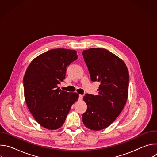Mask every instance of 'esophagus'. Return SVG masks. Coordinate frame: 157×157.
<instances>
[{
	"instance_id": "1",
	"label": "esophagus",
	"mask_w": 157,
	"mask_h": 157,
	"mask_svg": "<svg viewBox=\"0 0 157 157\" xmlns=\"http://www.w3.org/2000/svg\"><path fill=\"white\" fill-rule=\"evenodd\" d=\"M82 98H83V96L80 94V95L79 96V101H81V100L82 99Z\"/></svg>"
}]
</instances>
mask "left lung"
I'll return each mask as SVG.
<instances>
[{
	"label": "left lung",
	"mask_w": 157,
	"mask_h": 157,
	"mask_svg": "<svg viewBox=\"0 0 157 157\" xmlns=\"http://www.w3.org/2000/svg\"><path fill=\"white\" fill-rule=\"evenodd\" d=\"M82 53L91 81L100 82L98 95L83 98L87 110L82 122L90 130H102L116 119L126 104L128 71L122 59L105 49L93 48Z\"/></svg>",
	"instance_id": "left-lung-1"
}]
</instances>
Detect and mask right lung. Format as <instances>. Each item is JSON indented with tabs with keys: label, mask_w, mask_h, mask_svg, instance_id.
<instances>
[{
	"label": "right lung",
	"mask_w": 157,
	"mask_h": 157,
	"mask_svg": "<svg viewBox=\"0 0 157 157\" xmlns=\"http://www.w3.org/2000/svg\"><path fill=\"white\" fill-rule=\"evenodd\" d=\"M75 50L56 48L36 56L24 77L27 105L36 121L44 128L56 130L64 124L79 94L58 87L65 79L67 66L77 59Z\"/></svg>",
	"instance_id": "right-lung-1"
}]
</instances>
